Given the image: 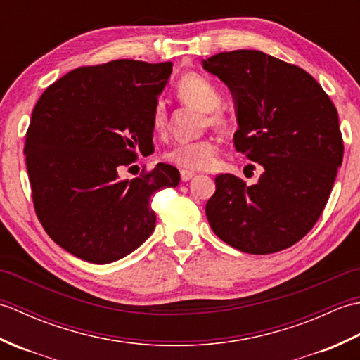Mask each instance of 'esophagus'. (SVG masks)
Listing matches in <instances>:
<instances>
[{
  "label": "esophagus",
  "mask_w": 360,
  "mask_h": 360,
  "mask_svg": "<svg viewBox=\"0 0 360 360\" xmlns=\"http://www.w3.org/2000/svg\"><path fill=\"white\" fill-rule=\"evenodd\" d=\"M195 176V173L193 172H190V170H181V179H182V182H187V181H190Z\"/></svg>",
  "instance_id": "esophagus-1"
}]
</instances>
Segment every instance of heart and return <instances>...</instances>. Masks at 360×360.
Masks as SVG:
<instances>
[{
    "label": "heart",
    "instance_id": "obj_1",
    "mask_svg": "<svg viewBox=\"0 0 360 360\" xmlns=\"http://www.w3.org/2000/svg\"><path fill=\"white\" fill-rule=\"evenodd\" d=\"M176 94L184 103L204 111L205 124L221 127L224 124V112L219 108L221 94L215 83L200 74H186L176 83ZM151 127L156 133L167 128V110L162 102L156 103L151 112ZM218 147L212 139L176 143L165 153V159L186 170H209L217 164Z\"/></svg>",
    "mask_w": 360,
    "mask_h": 360
}]
</instances>
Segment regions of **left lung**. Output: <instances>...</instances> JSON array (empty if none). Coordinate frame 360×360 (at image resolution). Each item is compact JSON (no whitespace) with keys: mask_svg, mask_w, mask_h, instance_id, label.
<instances>
[{"mask_svg":"<svg viewBox=\"0 0 360 360\" xmlns=\"http://www.w3.org/2000/svg\"><path fill=\"white\" fill-rule=\"evenodd\" d=\"M202 68L231 89L236 151L263 170L254 186L217 176L205 205L212 231L246 254L292 246L322 215L342 165L338 110L312 75L262 51L221 52Z\"/></svg>","mask_w":360,"mask_h":360,"instance_id":"obj_1","label":"left lung"}]
</instances>
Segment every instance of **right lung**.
Instances as JSON below:
<instances>
[{"label": "right lung", "mask_w": 360, "mask_h": 360, "mask_svg": "<svg viewBox=\"0 0 360 360\" xmlns=\"http://www.w3.org/2000/svg\"><path fill=\"white\" fill-rule=\"evenodd\" d=\"M173 65L112 60L83 66L44 91L25 155L37 217L60 248L88 263L117 262L155 231L150 201L179 184L158 164L131 181L119 168L153 147L151 112Z\"/></svg>", "instance_id": "right-lung-1"}]
</instances>
